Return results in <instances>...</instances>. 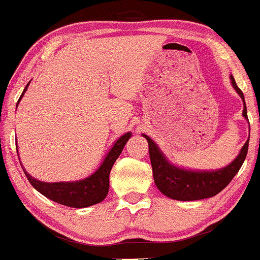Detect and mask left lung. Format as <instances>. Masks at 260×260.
Here are the masks:
<instances>
[{"instance_id": "obj_1", "label": "left lung", "mask_w": 260, "mask_h": 260, "mask_svg": "<svg viewBox=\"0 0 260 260\" xmlns=\"http://www.w3.org/2000/svg\"><path fill=\"white\" fill-rule=\"evenodd\" d=\"M231 84L243 101V117L248 119L247 106L244 95L241 88L237 86L235 78L230 76ZM249 122V121H248ZM147 139L149 145V156L153 168V178L156 187L168 198L178 201H196V200L209 199L217 195L230 184L231 180L239 172L242 164L246 160L248 153L249 137L238 155L226 167L216 170H192L179 168L174 165L162 154L160 148L154 143L152 138L142 135Z\"/></svg>"}]
</instances>
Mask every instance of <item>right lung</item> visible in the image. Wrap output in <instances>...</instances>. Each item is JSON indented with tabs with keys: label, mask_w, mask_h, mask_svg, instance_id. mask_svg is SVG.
Wrapping results in <instances>:
<instances>
[{
	"label": "right lung",
	"mask_w": 260,
	"mask_h": 260,
	"mask_svg": "<svg viewBox=\"0 0 260 260\" xmlns=\"http://www.w3.org/2000/svg\"><path fill=\"white\" fill-rule=\"evenodd\" d=\"M29 84L30 81L24 87L21 98L17 102V106H18L19 101L23 98ZM131 136H132V133L127 132L122 137H119L113 143L112 148L108 150L107 155L105 156L101 165L95 170V173H92L87 178L81 179V180L45 182L37 180L32 175H29L25 172L23 165H22V169H23L28 181L32 184L34 189L39 191L45 198L50 199L51 201L58 202V204L68 207H74V209H84V207L92 206V205L104 201L105 198L107 196L108 189H110L111 169H112L116 159L118 158L119 154L123 150V147L127 143L128 139L131 138ZM17 154H18V152H17Z\"/></svg>",
	"instance_id": "add662e5"
}]
</instances>
